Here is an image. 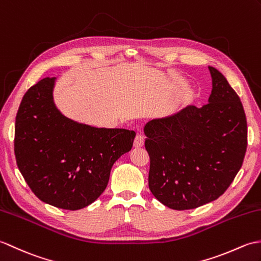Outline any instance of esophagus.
I'll return each instance as SVG.
<instances>
[{
  "mask_svg": "<svg viewBox=\"0 0 261 261\" xmlns=\"http://www.w3.org/2000/svg\"><path fill=\"white\" fill-rule=\"evenodd\" d=\"M144 145V136L142 134H137L134 140V146L135 147H142Z\"/></svg>",
  "mask_w": 261,
  "mask_h": 261,
  "instance_id": "obj_1",
  "label": "esophagus"
}]
</instances>
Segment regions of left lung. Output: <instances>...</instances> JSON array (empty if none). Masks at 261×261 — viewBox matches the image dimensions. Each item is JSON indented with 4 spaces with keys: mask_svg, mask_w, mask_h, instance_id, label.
Masks as SVG:
<instances>
[{
    "mask_svg": "<svg viewBox=\"0 0 261 261\" xmlns=\"http://www.w3.org/2000/svg\"><path fill=\"white\" fill-rule=\"evenodd\" d=\"M209 70V102L153 119L144 128L149 190L174 210L217 200L244 163L248 144L244 106L223 74L213 67Z\"/></svg>",
    "mask_w": 261,
    "mask_h": 261,
    "instance_id": "obj_1",
    "label": "left lung"
}]
</instances>
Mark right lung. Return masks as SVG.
<instances>
[{
    "label": "right lung",
    "instance_id": "add662e5",
    "mask_svg": "<svg viewBox=\"0 0 261 261\" xmlns=\"http://www.w3.org/2000/svg\"><path fill=\"white\" fill-rule=\"evenodd\" d=\"M55 78L25 92L15 118L14 154L27 184L56 207L79 210L105 191L111 170L129 152L134 130L96 128L65 117L52 100Z\"/></svg>",
    "mask_w": 261,
    "mask_h": 261
}]
</instances>
